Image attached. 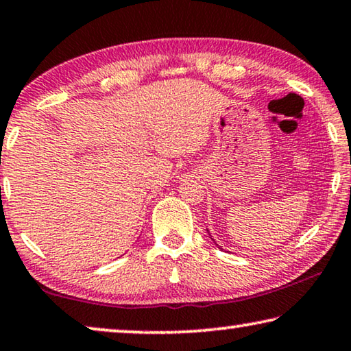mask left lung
Wrapping results in <instances>:
<instances>
[{
  "instance_id": "1",
  "label": "left lung",
  "mask_w": 351,
  "mask_h": 351,
  "mask_svg": "<svg viewBox=\"0 0 351 351\" xmlns=\"http://www.w3.org/2000/svg\"><path fill=\"white\" fill-rule=\"evenodd\" d=\"M210 239H213V237H210ZM213 241H214V239H213Z\"/></svg>"
}]
</instances>
